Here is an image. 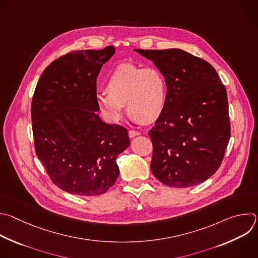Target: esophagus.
Instances as JSON below:
<instances>
[{"mask_svg": "<svg viewBox=\"0 0 258 258\" xmlns=\"http://www.w3.org/2000/svg\"><path fill=\"white\" fill-rule=\"evenodd\" d=\"M140 135H141V133H140V132H137V131H130V132H128V137H130V138H134V137L140 136Z\"/></svg>", "mask_w": 258, "mask_h": 258, "instance_id": "esophagus-1", "label": "esophagus"}]
</instances>
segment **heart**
Masks as SVG:
<instances>
[{"mask_svg": "<svg viewBox=\"0 0 258 258\" xmlns=\"http://www.w3.org/2000/svg\"><path fill=\"white\" fill-rule=\"evenodd\" d=\"M167 88L161 72L154 67L120 64L107 78V90L96 94V103L104 116L117 122L127 113L141 122L158 119L166 105Z\"/></svg>", "mask_w": 258, "mask_h": 258, "instance_id": "1", "label": "heart"}]
</instances>
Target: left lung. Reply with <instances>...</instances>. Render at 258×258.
I'll return each instance as SVG.
<instances>
[{"label": "left lung", "mask_w": 258, "mask_h": 258, "mask_svg": "<svg viewBox=\"0 0 258 258\" xmlns=\"http://www.w3.org/2000/svg\"><path fill=\"white\" fill-rule=\"evenodd\" d=\"M163 76L166 105L150 130L151 170L168 187L188 188L222 163L231 137L228 97L207 61L180 49L141 50Z\"/></svg>", "instance_id": "8db88e82"}]
</instances>
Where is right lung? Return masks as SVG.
I'll return each mask as SVG.
<instances>
[{
    "instance_id": "add662e5",
    "label": "right lung",
    "mask_w": 258,
    "mask_h": 258,
    "mask_svg": "<svg viewBox=\"0 0 258 258\" xmlns=\"http://www.w3.org/2000/svg\"><path fill=\"white\" fill-rule=\"evenodd\" d=\"M115 53L70 52L42 73L31 102L35 153L51 180L79 196H97L111 188L119 174L116 157L130 146L126 128L104 122L96 103V80Z\"/></svg>"
}]
</instances>
